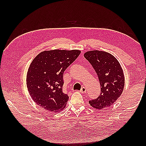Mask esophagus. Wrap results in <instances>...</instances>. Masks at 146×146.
<instances>
[{
	"label": "esophagus",
	"mask_w": 146,
	"mask_h": 146,
	"mask_svg": "<svg viewBox=\"0 0 146 146\" xmlns=\"http://www.w3.org/2000/svg\"><path fill=\"white\" fill-rule=\"evenodd\" d=\"M80 92L82 93V94H85V93L86 92V89L85 87H82V89L80 90Z\"/></svg>",
	"instance_id": "obj_1"
}]
</instances>
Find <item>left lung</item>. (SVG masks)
Wrapping results in <instances>:
<instances>
[{
	"instance_id": "left-lung-1",
	"label": "left lung",
	"mask_w": 146,
	"mask_h": 146,
	"mask_svg": "<svg viewBox=\"0 0 146 146\" xmlns=\"http://www.w3.org/2000/svg\"><path fill=\"white\" fill-rule=\"evenodd\" d=\"M84 57L97 73L101 86V94L89 104L96 109L110 107L122 95L125 85V77L119 61L109 52L92 50L86 51Z\"/></svg>"
}]
</instances>
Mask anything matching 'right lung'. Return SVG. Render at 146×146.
I'll list each match as a JSON object with an SVG mask.
<instances>
[{
	"mask_svg": "<svg viewBox=\"0 0 146 146\" xmlns=\"http://www.w3.org/2000/svg\"><path fill=\"white\" fill-rule=\"evenodd\" d=\"M81 51H44L34 58L27 73L26 83L31 97L45 110L60 112L69 97L63 91V73L78 58Z\"/></svg>",
	"mask_w": 146,
	"mask_h": 146,
	"instance_id": "1",
	"label": "right lung"
}]
</instances>
